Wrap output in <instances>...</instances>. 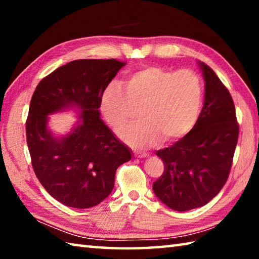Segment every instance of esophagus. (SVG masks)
<instances>
[{
	"label": "esophagus",
	"mask_w": 259,
	"mask_h": 259,
	"mask_svg": "<svg viewBox=\"0 0 259 259\" xmlns=\"http://www.w3.org/2000/svg\"><path fill=\"white\" fill-rule=\"evenodd\" d=\"M134 156L135 157H146L147 154H145V153H140V152H134Z\"/></svg>",
	"instance_id": "obj_1"
}]
</instances>
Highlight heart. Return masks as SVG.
<instances>
[{"label":"heart","instance_id":"obj_1","mask_svg":"<svg viewBox=\"0 0 259 259\" xmlns=\"http://www.w3.org/2000/svg\"><path fill=\"white\" fill-rule=\"evenodd\" d=\"M203 104V83L190 69L145 66L131 72L125 89L112 83L104 90L100 109L115 133L136 115L140 120L121 134L130 146L148 148L164 142H176L190 133L199 120Z\"/></svg>","mask_w":259,"mask_h":259}]
</instances>
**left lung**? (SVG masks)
Wrapping results in <instances>:
<instances>
[{
  "label": "left lung",
  "instance_id": "1",
  "mask_svg": "<svg viewBox=\"0 0 259 259\" xmlns=\"http://www.w3.org/2000/svg\"><path fill=\"white\" fill-rule=\"evenodd\" d=\"M199 65L205 81L199 120L185 137L156 152L164 170L153 191L177 211L202 207L218 194L229 178L239 137L230 91L208 65Z\"/></svg>",
  "mask_w": 259,
  "mask_h": 259
}]
</instances>
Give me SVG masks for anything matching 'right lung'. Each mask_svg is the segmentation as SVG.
<instances>
[{"label": "right lung", "instance_id": "obj_1", "mask_svg": "<svg viewBox=\"0 0 259 259\" xmlns=\"http://www.w3.org/2000/svg\"><path fill=\"white\" fill-rule=\"evenodd\" d=\"M126 63L116 59L73 60L42 78L30 99L26 138L34 172L46 191L67 207L85 209L111 194L116 169L131 159L99 115L100 99ZM69 107L80 109L72 133L57 139L47 115Z\"/></svg>", "mask_w": 259, "mask_h": 259}]
</instances>
